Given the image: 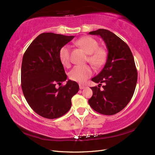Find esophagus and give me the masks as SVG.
I'll return each instance as SVG.
<instances>
[{
  "mask_svg": "<svg viewBox=\"0 0 155 155\" xmlns=\"http://www.w3.org/2000/svg\"><path fill=\"white\" fill-rule=\"evenodd\" d=\"M85 88V86L83 85H79V88L80 89H83Z\"/></svg>",
  "mask_w": 155,
  "mask_h": 155,
  "instance_id": "obj_1",
  "label": "esophagus"
}]
</instances>
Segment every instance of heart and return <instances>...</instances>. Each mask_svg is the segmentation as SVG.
<instances>
[{
	"label": "heart",
	"instance_id": "heart-1",
	"mask_svg": "<svg viewBox=\"0 0 155 155\" xmlns=\"http://www.w3.org/2000/svg\"><path fill=\"white\" fill-rule=\"evenodd\" d=\"M78 46H80L88 54L87 61L95 67H100L105 63L107 59V51L101 47H98L99 43L91 37H83L76 41ZM60 61L64 67H69L70 64V50L68 46H64L60 49ZM93 70L88 65L75 66L69 73V78L72 81L78 83L85 82L92 76Z\"/></svg>",
	"mask_w": 155,
	"mask_h": 155
}]
</instances>
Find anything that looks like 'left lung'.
<instances>
[{"label": "left lung", "mask_w": 155, "mask_h": 155, "mask_svg": "<svg viewBox=\"0 0 155 155\" xmlns=\"http://www.w3.org/2000/svg\"><path fill=\"white\" fill-rule=\"evenodd\" d=\"M89 34L101 37L106 44L108 55L104 68L92 79L100 84L91 87L93 94L88 104L101 114L113 115L124 109L134 92L138 73L133 55L129 46L109 30L98 29ZM101 83L104 85L100 90Z\"/></svg>", "instance_id": "8db88e82"}]
</instances>
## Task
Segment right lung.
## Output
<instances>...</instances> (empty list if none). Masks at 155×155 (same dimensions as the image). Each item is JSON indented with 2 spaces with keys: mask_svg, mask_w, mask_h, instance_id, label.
Listing matches in <instances>:
<instances>
[{
  "mask_svg": "<svg viewBox=\"0 0 155 155\" xmlns=\"http://www.w3.org/2000/svg\"><path fill=\"white\" fill-rule=\"evenodd\" d=\"M54 33H43L32 41L23 55L21 87L28 104L37 114L48 119L63 116L71 107L78 84L68 80L59 59V50L74 39Z\"/></svg>",
  "mask_w": 155,
  "mask_h": 155,
  "instance_id": "right-lung-1",
  "label": "right lung"
}]
</instances>
